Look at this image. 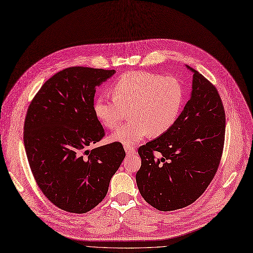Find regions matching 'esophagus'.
<instances>
[{"label": "esophagus", "mask_w": 253, "mask_h": 253, "mask_svg": "<svg viewBox=\"0 0 253 253\" xmlns=\"http://www.w3.org/2000/svg\"><path fill=\"white\" fill-rule=\"evenodd\" d=\"M125 152L128 156H131V155H134L136 153L135 149L134 148H131V147H125Z\"/></svg>", "instance_id": "esophagus-1"}]
</instances>
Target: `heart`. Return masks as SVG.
Masks as SVG:
<instances>
[{"label": "heart", "instance_id": "b5f03b06", "mask_svg": "<svg viewBox=\"0 0 253 253\" xmlns=\"http://www.w3.org/2000/svg\"><path fill=\"white\" fill-rule=\"evenodd\" d=\"M114 98L100 96L93 111L101 124L115 129L130 108V123L121 126L108 137L110 142L131 147L149 134L166 133L178 119L183 103V88L173 77L148 72L125 73L111 87Z\"/></svg>", "mask_w": 253, "mask_h": 253}]
</instances>
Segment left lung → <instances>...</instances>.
<instances>
[{
    "label": "left lung",
    "instance_id": "left-lung-1",
    "mask_svg": "<svg viewBox=\"0 0 253 253\" xmlns=\"http://www.w3.org/2000/svg\"><path fill=\"white\" fill-rule=\"evenodd\" d=\"M185 67L193 73L190 100L166 133L138 149V191L163 211L188 207L204 193L217 172L225 136V111L218 90L198 71Z\"/></svg>",
    "mask_w": 253,
    "mask_h": 253
}]
</instances>
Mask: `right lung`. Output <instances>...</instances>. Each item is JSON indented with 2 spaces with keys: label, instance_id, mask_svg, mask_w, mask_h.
Listing matches in <instances>:
<instances>
[{
  "label": "right lung",
  "instance_id": "obj_1",
  "mask_svg": "<svg viewBox=\"0 0 253 253\" xmlns=\"http://www.w3.org/2000/svg\"><path fill=\"white\" fill-rule=\"evenodd\" d=\"M115 73L62 70L44 82L28 108L24 144L32 174L45 197L65 211L97 207L125 157L120 143L89 150L104 135L93 111L96 88Z\"/></svg>",
  "mask_w": 253,
  "mask_h": 253
}]
</instances>
